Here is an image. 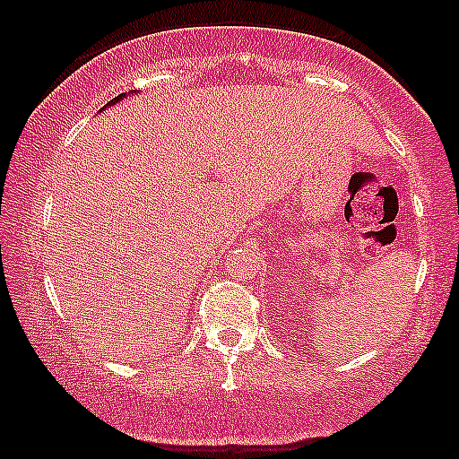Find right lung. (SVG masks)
Segmentation results:
<instances>
[{
  "label": "right lung",
  "instance_id": "add662e5",
  "mask_svg": "<svg viewBox=\"0 0 459 459\" xmlns=\"http://www.w3.org/2000/svg\"><path fill=\"white\" fill-rule=\"evenodd\" d=\"M123 98H125V93H121V96H117L115 100H110V102H108V104H106V106H115L117 102H121V100H123ZM106 106H104V108H106Z\"/></svg>",
  "mask_w": 459,
  "mask_h": 459
}]
</instances>
